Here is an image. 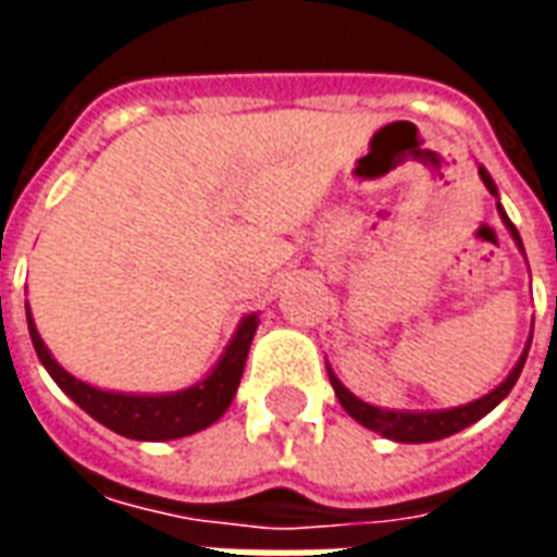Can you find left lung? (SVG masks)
Segmentation results:
<instances>
[{"label": "left lung", "instance_id": "obj_1", "mask_svg": "<svg viewBox=\"0 0 557 557\" xmlns=\"http://www.w3.org/2000/svg\"><path fill=\"white\" fill-rule=\"evenodd\" d=\"M480 178L486 184V190L495 196V184H492L490 172L480 166ZM498 214H502L504 226L510 230L513 235V242L522 247V238H519V232L510 223V218L504 214V208L498 206ZM528 349L522 351V358L513 367V373L504 379L502 385L495 387L492 394L486 397L474 399V403H468V406H459V409H447V411H385V409H375V406H367L358 397H351L346 387L339 385V379L331 370H327V379H331V385H334V394H337L339 406L349 411L351 418L358 420L361 426L373 432H382L385 438H394V442H409V444H420V442H438V438H447V435H454V432L466 430L471 426L474 420H480L483 414H490L498 403H502L510 391H513L516 379L522 373V367H525Z\"/></svg>", "mask_w": 557, "mask_h": 557}]
</instances>
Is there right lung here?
Wrapping results in <instances>:
<instances>
[{
    "mask_svg": "<svg viewBox=\"0 0 557 557\" xmlns=\"http://www.w3.org/2000/svg\"><path fill=\"white\" fill-rule=\"evenodd\" d=\"M26 319H29L32 346H35L38 358L47 367V373L53 375L55 385L62 387L79 409L89 411L91 418L103 423L107 430L119 432L125 438H137V442L182 438V435L211 426L223 411L230 409L232 397L238 391V382H242L244 361H247V351H250V343H253L256 325H259L256 315H247L235 331L226 355L214 367V373L202 379L199 385L178 391V394H163V397H134V394L98 391V387L86 385V382L65 373L53 361V355L47 351L41 334L35 331L32 313H26Z\"/></svg>",
    "mask_w": 557,
    "mask_h": 557,
    "instance_id": "obj_1",
    "label": "right lung"
}]
</instances>
